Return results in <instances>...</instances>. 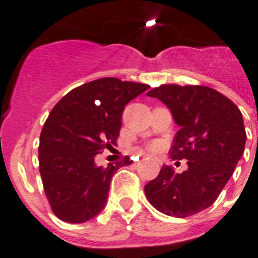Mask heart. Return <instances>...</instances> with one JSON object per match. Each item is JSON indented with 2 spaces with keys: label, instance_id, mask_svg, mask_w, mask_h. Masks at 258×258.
<instances>
[{
  "label": "heart",
  "instance_id": "obj_1",
  "mask_svg": "<svg viewBox=\"0 0 258 258\" xmlns=\"http://www.w3.org/2000/svg\"><path fill=\"white\" fill-rule=\"evenodd\" d=\"M156 147H157L156 143H152V145L150 146V149H151V150H156Z\"/></svg>",
  "mask_w": 258,
  "mask_h": 258
}]
</instances>
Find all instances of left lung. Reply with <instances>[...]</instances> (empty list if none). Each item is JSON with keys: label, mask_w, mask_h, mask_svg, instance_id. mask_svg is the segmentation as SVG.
Wrapping results in <instances>:
<instances>
[{"label": "left lung", "mask_w": 258, "mask_h": 258, "mask_svg": "<svg viewBox=\"0 0 258 258\" xmlns=\"http://www.w3.org/2000/svg\"><path fill=\"white\" fill-rule=\"evenodd\" d=\"M147 95L169 107L181 126L169 155L188 160V168L178 174L164 165L145 186L146 197L161 213L190 217L216 202L235 170L247 138L243 116L234 102L209 86L164 84Z\"/></svg>", "instance_id": "obj_1"}]
</instances>
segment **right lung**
Instances as JSON below:
<instances>
[{"instance_id":"1","label":"right lung","mask_w":258,"mask_h":258,"mask_svg":"<svg viewBox=\"0 0 258 258\" xmlns=\"http://www.w3.org/2000/svg\"><path fill=\"white\" fill-rule=\"evenodd\" d=\"M147 84L103 77L71 90L54 106L40 134L38 168L52 213L81 223L97 216L107 202L118 168L133 161L98 166L95 155L116 146L121 115Z\"/></svg>"}]
</instances>
